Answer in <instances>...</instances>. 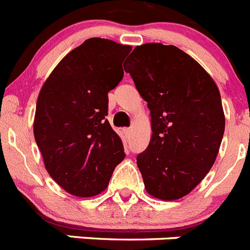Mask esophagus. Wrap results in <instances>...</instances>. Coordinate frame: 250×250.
<instances>
[{
  "label": "esophagus",
  "instance_id": "esophagus-1",
  "mask_svg": "<svg viewBox=\"0 0 250 250\" xmlns=\"http://www.w3.org/2000/svg\"><path fill=\"white\" fill-rule=\"evenodd\" d=\"M125 132H126V135H127V136H131V134H132V130H131V129H127L126 131H125Z\"/></svg>",
  "mask_w": 250,
  "mask_h": 250
}]
</instances>
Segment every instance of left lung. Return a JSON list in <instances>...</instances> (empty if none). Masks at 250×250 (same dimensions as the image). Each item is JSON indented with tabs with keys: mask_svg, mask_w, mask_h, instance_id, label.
I'll list each match as a JSON object with an SVG mask.
<instances>
[{
	"mask_svg": "<svg viewBox=\"0 0 250 250\" xmlns=\"http://www.w3.org/2000/svg\"><path fill=\"white\" fill-rule=\"evenodd\" d=\"M147 103L151 139L136 158L147 194L180 199L205 178L225 127L220 92L198 61L173 45L136 46L124 66Z\"/></svg>",
	"mask_w": 250,
	"mask_h": 250,
	"instance_id": "obj_1",
	"label": "left lung"
}]
</instances>
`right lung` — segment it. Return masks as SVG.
<instances>
[{
    "mask_svg": "<svg viewBox=\"0 0 250 250\" xmlns=\"http://www.w3.org/2000/svg\"><path fill=\"white\" fill-rule=\"evenodd\" d=\"M130 51L111 40H86L57 63L40 90L35 140L47 173L74 196L105 190L125 158L123 141L105 116L107 92L123 79Z\"/></svg>",
    "mask_w": 250,
    "mask_h": 250,
    "instance_id": "add662e5",
    "label": "right lung"
}]
</instances>
